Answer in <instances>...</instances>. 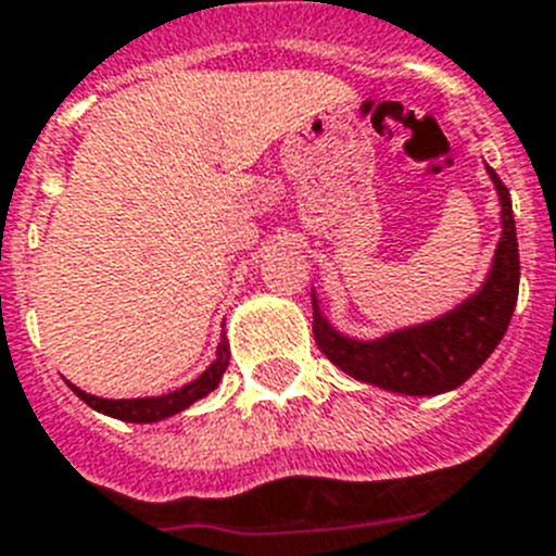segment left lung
Returning <instances> with one entry per match:
<instances>
[{"mask_svg": "<svg viewBox=\"0 0 556 556\" xmlns=\"http://www.w3.org/2000/svg\"><path fill=\"white\" fill-rule=\"evenodd\" d=\"M501 205V236L488 278L470 298L429 323L397 328L376 339H353L337 331L312 289L314 342L342 372L356 381L401 395H440L465 384L507 333L518 303L520 258L513 200L495 169L488 166Z\"/></svg>", "mask_w": 556, "mask_h": 556, "instance_id": "8db88e82", "label": "left lung"}]
</instances>
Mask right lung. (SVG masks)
I'll return each instance as SVG.
<instances>
[{
	"label": "right lung",
	"mask_w": 556,
	"mask_h": 556,
	"mask_svg": "<svg viewBox=\"0 0 556 556\" xmlns=\"http://www.w3.org/2000/svg\"><path fill=\"white\" fill-rule=\"evenodd\" d=\"M228 358H230V348L228 339L223 337L217 348V358L205 367V372H200L194 381L184 384L180 390L166 392V395H152V397H119V401H111V397H100V395H88L83 392L80 387H75L72 381H66L72 387L80 401H86L91 409L102 412L108 417H116V420H125V424H159L164 417L178 415V412L189 409L194 401L205 397L208 392H214L223 381V372L228 370Z\"/></svg>",
	"instance_id": "add662e5"
}]
</instances>
